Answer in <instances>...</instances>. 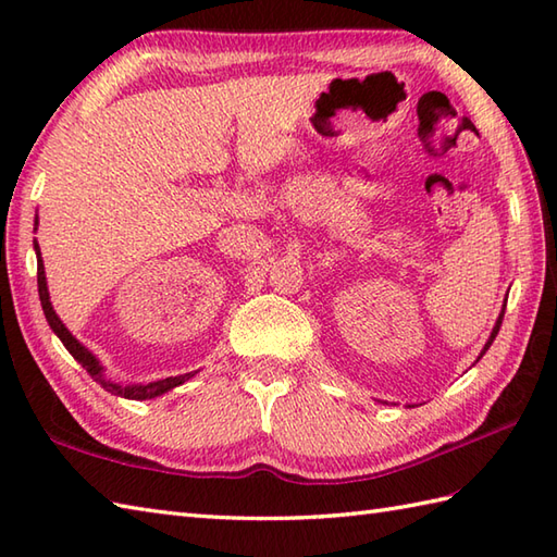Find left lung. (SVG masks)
<instances>
[{
    "label": "left lung",
    "instance_id": "obj_1",
    "mask_svg": "<svg viewBox=\"0 0 557 557\" xmlns=\"http://www.w3.org/2000/svg\"><path fill=\"white\" fill-rule=\"evenodd\" d=\"M507 301V299H505ZM503 315H505V306H503V311H500V315H498V321H495V325H493V330H491V337H488V342H486V345H483V349H481V357H483V354H486L488 351V347L493 345V339H495V335H498V330H500V323H503ZM479 357V359H481ZM476 359V361H479Z\"/></svg>",
    "mask_w": 557,
    "mask_h": 557
}]
</instances>
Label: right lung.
Returning a JSON list of instances; mask_svg holds the SVG:
<instances>
[{
	"mask_svg": "<svg viewBox=\"0 0 557 557\" xmlns=\"http://www.w3.org/2000/svg\"><path fill=\"white\" fill-rule=\"evenodd\" d=\"M35 224H38V218H35ZM35 246V256H38V294H40V304H42V311L47 323H50L52 333L62 339V345L66 347V351L74 357L83 369H86L92 381L100 383L108 393L116 395V397H126V399H152V397H160L164 393H170V389L184 385L188 377H194L198 371L191 373H184V375H172V377H164V381H156V383H148V385H122V383H114L110 381L108 375H104L102 363L98 361L96 354H92L88 347H83L81 342L69 333V327L62 323V318H59L52 309V301H50V289H47V277H45V265H42V256H40V246L38 242H33Z\"/></svg>",
	"mask_w": 557,
	"mask_h": 557,
	"instance_id": "right-lung-1",
	"label": "right lung"
}]
</instances>
